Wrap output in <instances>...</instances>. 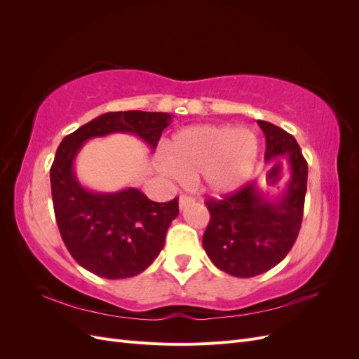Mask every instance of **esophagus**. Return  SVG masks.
I'll return each mask as SVG.
<instances>
[{"label": "esophagus", "mask_w": 359, "mask_h": 359, "mask_svg": "<svg viewBox=\"0 0 359 359\" xmlns=\"http://www.w3.org/2000/svg\"><path fill=\"white\" fill-rule=\"evenodd\" d=\"M180 210L182 211L184 208H186V206H189L191 202H193V198H190V196H187V194H181L180 196Z\"/></svg>", "instance_id": "34e87169"}]
</instances>
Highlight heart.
<instances>
[{"mask_svg": "<svg viewBox=\"0 0 359 359\" xmlns=\"http://www.w3.org/2000/svg\"><path fill=\"white\" fill-rule=\"evenodd\" d=\"M259 140L235 126H191L172 137L169 156L158 170L170 181L186 182L199 175V186L211 196H226L252 177L259 158Z\"/></svg>", "mask_w": 359, "mask_h": 359, "instance_id": "obj_1", "label": "heart"}]
</instances>
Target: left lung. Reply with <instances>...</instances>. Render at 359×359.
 <instances>
[{"label": "left lung", "instance_id": "8db88e82", "mask_svg": "<svg viewBox=\"0 0 359 359\" xmlns=\"http://www.w3.org/2000/svg\"><path fill=\"white\" fill-rule=\"evenodd\" d=\"M257 124L266 140V161L286 163V187L269 196L253 181L222 201H206L211 219L202 238L211 262L243 278L266 273L286 257L299 232L307 191V161L295 137L268 121Z\"/></svg>", "mask_w": 359, "mask_h": 359}]
</instances>
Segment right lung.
Listing matches in <instances>:
<instances>
[{
  "label": "right lung",
  "instance_id": "add662e5",
  "mask_svg": "<svg viewBox=\"0 0 359 359\" xmlns=\"http://www.w3.org/2000/svg\"><path fill=\"white\" fill-rule=\"evenodd\" d=\"M172 116L144 111L107 112L60 144L50 168L53 211L64 244L90 273L109 280L142 273L160 255L180 210L177 198L158 203L135 187L107 193L86 189L76 177V157L86 140L114 133L135 135L154 151Z\"/></svg>",
  "mask_w": 359,
  "mask_h": 359
}]
</instances>
